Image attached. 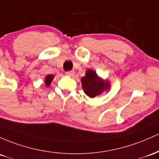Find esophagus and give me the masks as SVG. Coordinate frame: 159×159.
<instances>
[{
	"instance_id": "esophagus-1",
	"label": "esophagus",
	"mask_w": 159,
	"mask_h": 159,
	"mask_svg": "<svg viewBox=\"0 0 159 159\" xmlns=\"http://www.w3.org/2000/svg\"><path fill=\"white\" fill-rule=\"evenodd\" d=\"M65 74L67 75V76H74L75 71H74V70H68V71H66Z\"/></svg>"
}]
</instances>
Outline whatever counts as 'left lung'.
<instances>
[{"label": "left lung", "mask_w": 159, "mask_h": 159, "mask_svg": "<svg viewBox=\"0 0 159 159\" xmlns=\"http://www.w3.org/2000/svg\"><path fill=\"white\" fill-rule=\"evenodd\" d=\"M82 86L85 93L90 98H94L100 94L104 89L109 88L108 82H103L96 73L92 70H87L84 77L81 78Z\"/></svg>", "instance_id": "left-lung-1"}]
</instances>
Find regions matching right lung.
<instances>
[{
    "instance_id": "1",
    "label": "right lung",
    "mask_w": 159,
    "mask_h": 159,
    "mask_svg": "<svg viewBox=\"0 0 159 159\" xmlns=\"http://www.w3.org/2000/svg\"><path fill=\"white\" fill-rule=\"evenodd\" d=\"M52 80H53V75H48V76H46V77L45 79L46 85L49 86V85H50L51 82L52 81Z\"/></svg>"
}]
</instances>
